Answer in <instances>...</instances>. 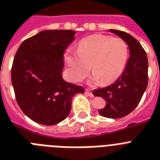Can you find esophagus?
Listing matches in <instances>:
<instances>
[{"instance_id":"34e87169","label":"esophagus","mask_w":160,"mask_h":160,"mask_svg":"<svg viewBox=\"0 0 160 160\" xmlns=\"http://www.w3.org/2000/svg\"><path fill=\"white\" fill-rule=\"evenodd\" d=\"M85 94H86L87 95H89L90 97H93V96H94L92 92H91V90H89V89H86V90H85Z\"/></svg>"}]
</instances>
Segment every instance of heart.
Segmentation results:
<instances>
[{
    "label": "heart",
    "mask_w": 160,
    "mask_h": 160,
    "mask_svg": "<svg viewBox=\"0 0 160 160\" xmlns=\"http://www.w3.org/2000/svg\"><path fill=\"white\" fill-rule=\"evenodd\" d=\"M128 47L121 38L94 34L82 39L77 51L68 49L64 55L69 76L77 82L86 76L91 66V84L114 82L124 71Z\"/></svg>",
    "instance_id": "b5f03b06"
}]
</instances>
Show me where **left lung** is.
I'll list each match as a JSON object with an SVG mask.
<instances>
[{"instance_id":"left-lung-1","label":"left lung","mask_w":160,"mask_h":160,"mask_svg":"<svg viewBox=\"0 0 160 160\" xmlns=\"http://www.w3.org/2000/svg\"><path fill=\"white\" fill-rule=\"evenodd\" d=\"M123 39L129 46V57L120 77L114 84L93 91V95L105 99L106 105L99 109L102 116L118 119L126 116L139 105L148 85V59L139 41L131 35L109 30Z\"/></svg>"}]
</instances>
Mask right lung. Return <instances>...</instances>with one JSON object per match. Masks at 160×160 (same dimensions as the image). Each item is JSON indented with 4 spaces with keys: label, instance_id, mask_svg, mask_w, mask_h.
Wrapping results in <instances>:
<instances>
[{
    "label": "right lung",
    "instance_id": "right-lung-1",
    "mask_svg": "<svg viewBox=\"0 0 160 160\" xmlns=\"http://www.w3.org/2000/svg\"><path fill=\"white\" fill-rule=\"evenodd\" d=\"M71 30H46L24 41L11 68L16 101L33 121L54 125L68 116L74 95L84 88L63 80V54L75 38Z\"/></svg>",
    "mask_w": 160,
    "mask_h": 160
}]
</instances>
